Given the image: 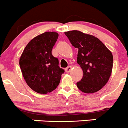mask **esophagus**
I'll return each instance as SVG.
<instances>
[{
  "mask_svg": "<svg viewBox=\"0 0 128 128\" xmlns=\"http://www.w3.org/2000/svg\"><path fill=\"white\" fill-rule=\"evenodd\" d=\"M72 66H68L67 68H65V72H66V73H68V72H70L71 70H72Z\"/></svg>",
  "mask_w": 128,
  "mask_h": 128,
  "instance_id": "obj_1",
  "label": "esophagus"
}]
</instances>
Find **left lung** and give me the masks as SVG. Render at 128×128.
Listing matches in <instances>:
<instances>
[{"label": "left lung", "mask_w": 128, "mask_h": 128, "mask_svg": "<svg viewBox=\"0 0 128 128\" xmlns=\"http://www.w3.org/2000/svg\"><path fill=\"white\" fill-rule=\"evenodd\" d=\"M64 34L74 47L78 48L77 63L83 76L76 83L80 90L93 93L102 89L108 82L112 69V53L98 38L78 30Z\"/></svg>", "instance_id": "obj_1"}]
</instances>
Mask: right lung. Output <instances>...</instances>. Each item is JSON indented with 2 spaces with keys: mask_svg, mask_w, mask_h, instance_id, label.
I'll return each mask as SVG.
<instances>
[{
  "mask_svg": "<svg viewBox=\"0 0 128 128\" xmlns=\"http://www.w3.org/2000/svg\"><path fill=\"white\" fill-rule=\"evenodd\" d=\"M58 37V33L46 32L30 40L19 60L22 73L26 84L40 94L50 93L56 88L64 70L52 50Z\"/></svg>",
  "mask_w": 128,
  "mask_h": 128,
  "instance_id": "right-lung-1",
  "label": "right lung"
}]
</instances>
